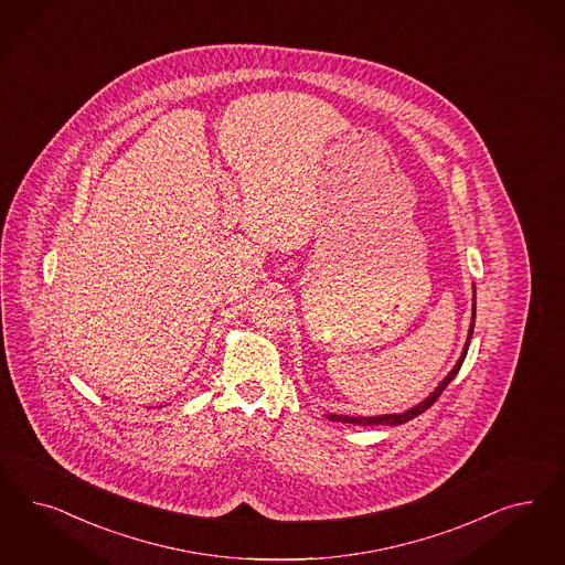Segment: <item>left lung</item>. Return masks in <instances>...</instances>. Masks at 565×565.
Returning a JSON list of instances; mask_svg holds the SVG:
<instances>
[{"mask_svg":"<svg viewBox=\"0 0 565 565\" xmlns=\"http://www.w3.org/2000/svg\"><path fill=\"white\" fill-rule=\"evenodd\" d=\"M473 322H476V289H473L472 322H470L468 341H466V345H463V351H461V355H459L457 364L454 365V370H451V372L440 381L437 388H435L426 399L419 401L418 405H414V407H409V409H405V412H401V414H383V416H339V414H327V418L330 419V422H345V424H355V426H374V424L399 426V424H405V422L416 418L419 414H424V412H426V409H428V407H430V405L440 397V393L447 388V384L451 383V381L456 379L459 367H461L463 360H466V355H468V347H470V341H472Z\"/></svg>","mask_w":565,"mask_h":565,"instance_id":"1","label":"left lung"}]
</instances>
